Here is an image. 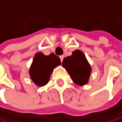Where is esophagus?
<instances>
[{
	"label": "esophagus",
	"mask_w": 122,
	"mask_h": 122,
	"mask_svg": "<svg viewBox=\"0 0 122 122\" xmlns=\"http://www.w3.org/2000/svg\"><path fill=\"white\" fill-rule=\"evenodd\" d=\"M60 59H61V61H63V59H64V55H61L60 56Z\"/></svg>",
	"instance_id": "34e87169"
}]
</instances>
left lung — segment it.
<instances>
[{"label":"left lung","instance_id":"left-lung-1","mask_svg":"<svg viewBox=\"0 0 122 122\" xmlns=\"http://www.w3.org/2000/svg\"><path fill=\"white\" fill-rule=\"evenodd\" d=\"M62 66L71 77L73 81L78 85H83L88 81L92 69L82 51L75 50L72 55L63 60Z\"/></svg>","mask_w":122,"mask_h":122}]
</instances>
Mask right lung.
<instances>
[{
    "label": "right lung",
    "mask_w": 122,
    "mask_h": 122,
    "mask_svg": "<svg viewBox=\"0 0 122 122\" xmlns=\"http://www.w3.org/2000/svg\"><path fill=\"white\" fill-rule=\"evenodd\" d=\"M60 65L61 60L55 54L47 56L42 53H37L29 71L31 80L37 86L45 85L54 68Z\"/></svg>",
    "instance_id": "1"
}]
</instances>
